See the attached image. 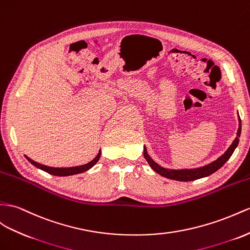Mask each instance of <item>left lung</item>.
I'll return each instance as SVG.
<instances>
[{
	"label": "left lung",
	"mask_w": 250,
	"mask_h": 250,
	"mask_svg": "<svg viewBox=\"0 0 250 250\" xmlns=\"http://www.w3.org/2000/svg\"><path fill=\"white\" fill-rule=\"evenodd\" d=\"M241 129H242V125H241V118L239 116V129L238 133H236V137L233 140V143L231 146H229L228 150L224 153V154L216 159V161L212 162L209 165L204 166V167L201 168H196V169H183V170H171V169H166L156 164L153 159L149 156L148 152H146V146H144V156L146 158V161L148 162L150 165V167L154 170L156 173L159 175L165 176L167 178H170V180H174V181H180V182H190V181H195L198 180V178L202 177H206L209 176L210 174L214 173L215 171L219 170L222 166L225 164L230 156L232 155V153L234 152L235 148L239 145V137L241 135Z\"/></svg>",
	"instance_id": "obj_1"
}]
</instances>
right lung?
Masks as SVG:
<instances>
[{"instance_id":"1","label":"right lung","mask_w":250,"mask_h":250,"mask_svg":"<svg viewBox=\"0 0 250 250\" xmlns=\"http://www.w3.org/2000/svg\"><path fill=\"white\" fill-rule=\"evenodd\" d=\"M100 155H101V151H99L97 156H96L93 159V161H91L89 163H87L85 165H82V166H77V167H69V168H53V167H48V166H44L42 164H39V163L33 161V159H30L26 155H25V157H26L27 161L30 164H33L35 167L39 168V169H41L43 171H45V172H47V173H49V174H53V175H56V176H68V175H74V174L82 173V172H85L88 169H91L93 166L99 161Z\"/></svg>"}]
</instances>
